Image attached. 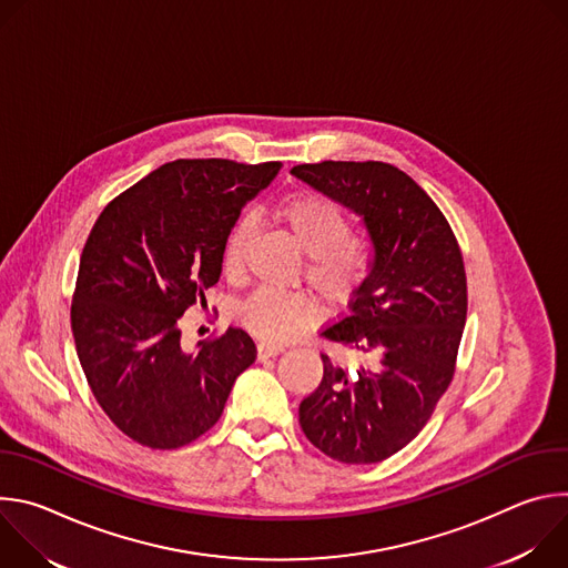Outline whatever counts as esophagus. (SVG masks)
I'll return each instance as SVG.
<instances>
[{
	"mask_svg": "<svg viewBox=\"0 0 568 568\" xmlns=\"http://www.w3.org/2000/svg\"><path fill=\"white\" fill-rule=\"evenodd\" d=\"M285 346L283 344H272V342H261L258 344V359H270L276 357L278 353H283Z\"/></svg>",
	"mask_w": 568,
	"mask_h": 568,
	"instance_id": "1",
	"label": "esophagus"
}]
</instances>
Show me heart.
<instances>
[{"label": "heart", "mask_w": 568, "mask_h": 568, "mask_svg": "<svg viewBox=\"0 0 568 568\" xmlns=\"http://www.w3.org/2000/svg\"><path fill=\"white\" fill-rule=\"evenodd\" d=\"M274 217L305 252V281L323 301L346 303L368 278L373 245L351 233L346 213L326 195L305 191L285 195L274 206ZM250 237L252 222L247 217L231 226L222 250V267L229 276L242 272ZM240 321L261 339L283 344L310 326L314 307L301 294L261 287L242 303Z\"/></svg>", "instance_id": "heart-1"}]
</instances>
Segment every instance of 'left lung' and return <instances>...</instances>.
<instances>
[{"label": "left lung", "mask_w": 568, "mask_h": 568, "mask_svg": "<svg viewBox=\"0 0 568 568\" xmlns=\"http://www.w3.org/2000/svg\"><path fill=\"white\" fill-rule=\"evenodd\" d=\"M292 175L355 211L373 245L348 314L321 331L364 366L321 355L323 379L298 423L339 463H379L420 434L454 377L467 316L463 256L434 200L384 161H321Z\"/></svg>", "instance_id": "8db88e82"}]
</instances>
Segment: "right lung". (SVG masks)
<instances>
[{"mask_svg": "<svg viewBox=\"0 0 568 568\" xmlns=\"http://www.w3.org/2000/svg\"><path fill=\"white\" fill-rule=\"evenodd\" d=\"M278 171V161L178 159L114 197L92 226L71 333L101 409L134 443H193L220 420L235 377L254 364L252 337L233 326L186 353L180 316L206 305L231 226Z\"/></svg>", "mask_w": 568, "mask_h": 568, "instance_id": "add662e5", "label": "right lung"}]
</instances>
